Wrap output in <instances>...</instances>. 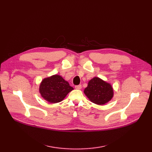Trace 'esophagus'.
Listing matches in <instances>:
<instances>
[{"mask_svg":"<svg viewBox=\"0 0 152 152\" xmlns=\"http://www.w3.org/2000/svg\"><path fill=\"white\" fill-rule=\"evenodd\" d=\"M75 88L76 89H77V90H80L81 88H82V86L81 85H77V86H75Z\"/></svg>","mask_w":152,"mask_h":152,"instance_id":"34e87169","label":"esophagus"}]
</instances>
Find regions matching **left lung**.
Instances as JSON below:
<instances>
[{
    "label": "left lung",
    "mask_w": 152,
    "mask_h": 152,
    "mask_svg": "<svg viewBox=\"0 0 152 152\" xmlns=\"http://www.w3.org/2000/svg\"><path fill=\"white\" fill-rule=\"evenodd\" d=\"M84 93L91 102L103 105L112 99L114 90L110 83L99 77H94L89 81Z\"/></svg>",
    "instance_id": "obj_1"
}]
</instances>
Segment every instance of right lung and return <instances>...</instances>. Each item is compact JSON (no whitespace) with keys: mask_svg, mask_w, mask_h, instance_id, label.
<instances>
[{"mask_svg":"<svg viewBox=\"0 0 152 152\" xmlns=\"http://www.w3.org/2000/svg\"><path fill=\"white\" fill-rule=\"evenodd\" d=\"M74 89L61 76L54 75L42 79L39 85V93L47 102L56 103L61 102Z\"/></svg>","mask_w":152,"mask_h":152,"instance_id":"obj_1","label":"right lung"}]
</instances>
